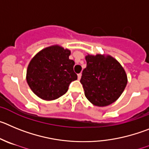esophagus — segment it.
<instances>
[{
    "label": "esophagus",
    "mask_w": 149,
    "mask_h": 149,
    "mask_svg": "<svg viewBox=\"0 0 149 149\" xmlns=\"http://www.w3.org/2000/svg\"><path fill=\"white\" fill-rule=\"evenodd\" d=\"M81 77V73H79V74H78V79H80Z\"/></svg>",
    "instance_id": "esophagus-1"
}]
</instances>
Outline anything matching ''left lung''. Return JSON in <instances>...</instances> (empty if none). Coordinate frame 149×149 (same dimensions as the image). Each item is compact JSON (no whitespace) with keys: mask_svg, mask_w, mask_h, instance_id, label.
I'll list each match as a JSON object with an SVG mask.
<instances>
[{"mask_svg":"<svg viewBox=\"0 0 149 149\" xmlns=\"http://www.w3.org/2000/svg\"><path fill=\"white\" fill-rule=\"evenodd\" d=\"M87 67L80 82L86 98L94 105L107 106L121 96L127 84L124 69L116 59L98 54L85 57Z\"/></svg>","mask_w":149,"mask_h":149,"instance_id":"8db88e82","label":"left lung"}]
</instances>
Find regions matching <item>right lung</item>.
Listing matches in <instances>:
<instances>
[{
  "label": "right lung",
  "instance_id": "1",
  "mask_svg": "<svg viewBox=\"0 0 149 149\" xmlns=\"http://www.w3.org/2000/svg\"><path fill=\"white\" fill-rule=\"evenodd\" d=\"M70 51L59 46L42 49L30 61L26 81L33 93L45 100L58 99L67 93L70 84L77 79Z\"/></svg>",
  "mask_w": 149,
  "mask_h": 149
}]
</instances>
